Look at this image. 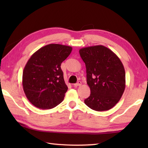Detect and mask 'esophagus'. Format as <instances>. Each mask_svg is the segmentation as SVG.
Masks as SVG:
<instances>
[{
	"mask_svg": "<svg viewBox=\"0 0 148 148\" xmlns=\"http://www.w3.org/2000/svg\"><path fill=\"white\" fill-rule=\"evenodd\" d=\"M81 81H79V82H77V83H76V84H74V87H77V86H81Z\"/></svg>",
	"mask_w": 148,
	"mask_h": 148,
	"instance_id": "obj_1",
	"label": "esophagus"
}]
</instances>
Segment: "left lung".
<instances>
[{"label":"left lung","mask_w":148,"mask_h":148,"mask_svg":"<svg viewBox=\"0 0 148 148\" xmlns=\"http://www.w3.org/2000/svg\"><path fill=\"white\" fill-rule=\"evenodd\" d=\"M79 54L86 69L90 95L85 104L97 111L112 108L120 100L125 88V71L120 59L102 45L85 47Z\"/></svg>","instance_id":"obj_1"}]
</instances>
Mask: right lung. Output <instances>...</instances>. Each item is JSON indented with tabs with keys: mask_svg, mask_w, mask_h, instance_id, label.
Segmentation results:
<instances>
[{
	"mask_svg": "<svg viewBox=\"0 0 148 148\" xmlns=\"http://www.w3.org/2000/svg\"><path fill=\"white\" fill-rule=\"evenodd\" d=\"M72 47L49 44L30 56L25 66L22 84L29 102L37 108L49 109L60 103L68 87L60 65Z\"/></svg>",
	"mask_w": 148,
	"mask_h": 148,
	"instance_id": "add662e5",
	"label": "right lung"
}]
</instances>
